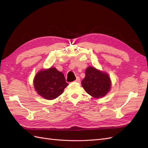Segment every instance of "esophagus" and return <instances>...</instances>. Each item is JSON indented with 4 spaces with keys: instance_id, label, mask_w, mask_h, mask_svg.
<instances>
[{
    "instance_id": "34e87169",
    "label": "esophagus",
    "mask_w": 148,
    "mask_h": 148,
    "mask_svg": "<svg viewBox=\"0 0 148 148\" xmlns=\"http://www.w3.org/2000/svg\"><path fill=\"white\" fill-rule=\"evenodd\" d=\"M75 82H77V83H79L80 82V78L79 77H77V79H76V80H75Z\"/></svg>"
}]
</instances>
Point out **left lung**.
<instances>
[{"label": "left lung", "mask_w": 148, "mask_h": 148, "mask_svg": "<svg viewBox=\"0 0 148 148\" xmlns=\"http://www.w3.org/2000/svg\"><path fill=\"white\" fill-rule=\"evenodd\" d=\"M82 84L86 92L89 95L99 98L104 96L109 92L110 88V79L109 75L89 66L86 70L85 77Z\"/></svg>", "instance_id": "obj_1"}]
</instances>
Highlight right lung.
Here are the masks:
<instances>
[{"label":"right lung","mask_w":148,"mask_h":148,"mask_svg":"<svg viewBox=\"0 0 148 148\" xmlns=\"http://www.w3.org/2000/svg\"><path fill=\"white\" fill-rule=\"evenodd\" d=\"M68 85L64 74L56 68L40 71L34 79L36 90L48 100L54 99L61 95Z\"/></svg>","instance_id":"right-lung-1"}]
</instances>
